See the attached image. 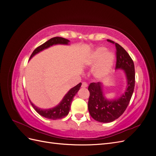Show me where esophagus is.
Returning <instances> with one entry per match:
<instances>
[{
    "instance_id": "obj_1",
    "label": "esophagus",
    "mask_w": 156,
    "mask_h": 156,
    "mask_svg": "<svg viewBox=\"0 0 156 156\" xmlns=\"http://www.w3.org/2000/svg\"><path fill=\"white\" fill-rule=\"evenodd\" d=\"M88 87V84H87V83H85V82L82 83V85H81V87H82V88H86V87Z\"/></svg>"
}]
</instances>
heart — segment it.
I'll list each match as a JSON object with an SVG mask.
<instances>
[{
    "mask_svg": "<svg viewBox=\"0 0 156 156\" xmlns=\"http://www.w3.org/2000/svg\"><path fill=\"white\" fill-rule=\"evenodd\" d=\"M115 60V56L111 52H107V49L100 47L90 55L87 60L88 66H96L94 69V75L98 79H103L111 72Z\"/></svg>",
    "mask_w": 156,
    "mask_h": 156,
    "instance_id": "b5f03b06",
    "label": "heart"
}]
</instances>
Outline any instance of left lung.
I'll list each match as a JSON object with an SVG mask.
<instances>
[{"label": "left lung", "instance_id": "left-lung-1", "mask_svg": "<svg viewBox=\"0 0 156 156\" xmlns=\"http://www.w3.org/2000/svg\"><path fill=\"white\" fill-rule=\"evenodd\" d=\"M107 41L115 45L116 69L125 71L127 87L125 93L120 98L109 101L103 96L101 83H91L89 84L88 90L90 92V96L88 108L90 115L95 120L103 123L114 121L123 114L133 95L135 82L134 63L129 54L119 44L111 40H107Z\"/></svg>", "mask_w": 156, "mask_h": 156}]
</instances>
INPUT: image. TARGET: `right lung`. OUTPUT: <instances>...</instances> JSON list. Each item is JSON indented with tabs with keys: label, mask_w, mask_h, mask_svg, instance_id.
I'll return each mask as SVG.
<instances>
[{
	"label": "right lung",
	"mask_w": 156,
	"mask_h": 156,
	"mask_svg": "<svg viewBox=\"0 0 156 156\" xmlns=\"http://www.w3.org/2000/svg\"><path fill=\"white\" fill-rule=\"evenodd\" d=\"M69 41L67 39L61 37H55L53 38L50 39L49 40L47 41L44 44L37 47L35 50L32 52V53L30 56V58H31L33 56L35 55L39 52L45 49L49 48L50 46L56 44H66L67 45ZM81 86V83H79L76 86L70 89V90L66 94V96L64 97L63 100L60 103V104L56 107L50 108V109H45L43 110L41 108L35 106L32 102H30L32 106L34 108L36 111L41 116H44L47 119H51V120H56V119H63L64 117L67 116L69 113L70 109V105L72 103V100L75 94L79 91L80 87Z\"/></svg>",
	"instance_id": "1"
}]
</instances>
